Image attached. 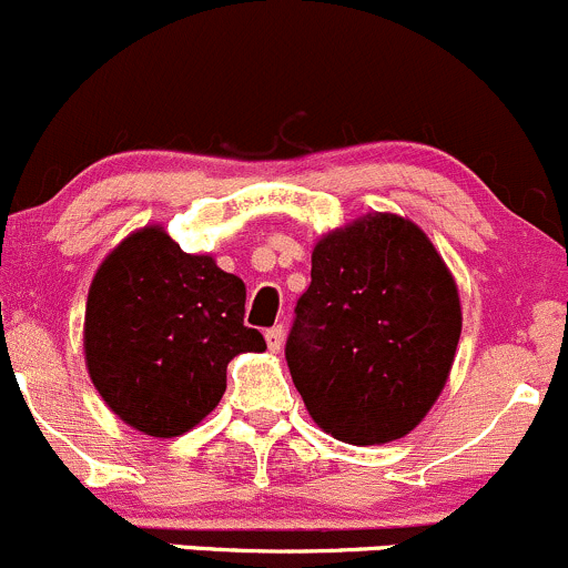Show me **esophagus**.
Wrapping results in <instances>:
<instances>
[{
    "instance_id": "34e87169",
    "label": "esophagus",
    "mask_w": 568,
    "mask_h": 568,
    "mask_svg": "<svg viewBox=\"0 0 568 568\" xmlns=\"http://www.w3.org/2000/svg\"><path fill=\"white\" fill-rule=\"evenodd\" d=\"M283 339H285L283 326H272V329L266 332V345H268V351H274V354L283 348Z\"/></svg>"
}]
</instances>
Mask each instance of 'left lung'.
<instances>
[{"mask_svg":"<svg viewBox=\"0 0 568 568\" xmlns=\"http://www.w3.org/2000/svg\"><path fill=\"white\" fill-rule=\"evenodd\" d=\"M285 362L310 416L354 446L419 425L449 378L463 329L452 272L425 231L367 214L315 244Z\"/></svg>","mask_w":568,"mask_h":568,"instance_id":"8db88e82","label":"left lung"}]
</instances>
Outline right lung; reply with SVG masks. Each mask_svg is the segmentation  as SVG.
Listing matches in <instances>:
<instances>
[{
  "label": "right lung",
  "mask_w": 568,
  "mask_h": 568,
  "mask_svg": "<svg viewBox=\"0 0 568 568\" xmlns=\"http://www.w3.org/2000/svg\"><path fill=\"white\" fill-rule=\"evenodd\" d=\"M244 300L242 280L212 255L184 253L160 225L135 231L89 288L83 354L94 389L139 433H187L217 408L229 362L266 348L244 326Z\"/></svg>",
  "instance_id": "1"
}]
</instances>
